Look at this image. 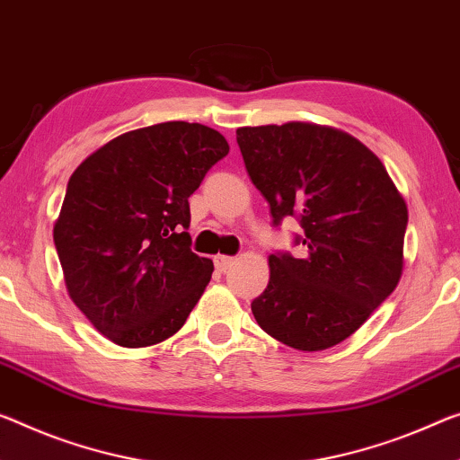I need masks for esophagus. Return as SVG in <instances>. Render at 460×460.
Segmentation results:
<instances>
[{
  "mask_svg": "<svg viewBox=\"0 0 460 460\" xmlns=\"http://www.w3.org/2000/svg\"><path fill=\"white\" fill-rule=\"evenodd\" d=\"M233 258H229V256H215V266H217V270L218 272H227V270L233 266Z\"/></svg>",
  "mask_w": 460,
  "mask_h": 460,
  "instance_id": "34e87169",
  "label": "esophagus"
}]
</instances>
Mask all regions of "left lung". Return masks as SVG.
<instances>
[{"label":"left lung","mask_w":460,"mask_h":460,"mask_svg":"<svg viewBox=\"0 0 460 460\" xmlns=\"http://www.w3.org/2000/svg\"><path fill=\"white\" fill-rule=\"evenodd\" d=\"M245 170L272 223L296 217L307 256L272 253L253 298L274 340L319 352L349 338L395 290L403 272L407 204L367 145L344 130L287 122L237 128Z\"/></svg>","instance_id":"8db88e82"}]
</instances>
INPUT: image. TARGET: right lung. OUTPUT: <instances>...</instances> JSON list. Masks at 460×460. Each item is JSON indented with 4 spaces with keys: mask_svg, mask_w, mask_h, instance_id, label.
<instances>
[{
    "mask_svg": "<svg viewBox=\"0 0 460 460\" xmlns=\"http://www.w3.org/2000/svg\"><path fill=\"white\" fill-rule=\"evenodd\" d=\"M229 143L199 122L128 130L69 178L53 239L71 301L125 348L159 344L186 323L213 274L190 250L188 199Z\"/></svg>",
    "mask_w": 460,
    "mask_h": 460,
    "instance_id": "right-lung-1",
    "label": "right lung"
}]
</instances>
